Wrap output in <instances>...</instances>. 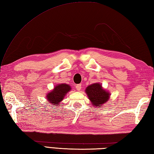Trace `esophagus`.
Segmentation results:
<instances>
[{"mask_svg":"<svg viewBox=\"0 0 154 154\" xmlns=\"http://www.w3.org/2000/svg\"><path fill=\"white\" fill-rule=\"evenodd\" d=\"M75 88H76V89H77V91H79L81 90V88H82V87H81V84L77 85H76V87H75Z\"/></svg>","mask_w":154,"mask_h":154,"instance_id":"34e87169","label":"esophagus"}]
</instances>
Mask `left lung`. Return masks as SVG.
Listing matches in <instances>:
<instances>
[{
  "instance_id": "8db88e82",
  "label": "left lung",
  "mask_w": 154,
  "mask_h": 154,
  "mask_svg": "<svg viewBox=\"0 0 154 154\" xmlns=\"http://www.w3.org/2000/svg\"><path fill=\"white\" fill-rule=\"evenodd\" d=\"M88 99L92 105L98 107L102 106L108 102L110 97V93L103 88L100 84L94 83L88 86L85 90Z\"/></svg>"
}]
</instances>
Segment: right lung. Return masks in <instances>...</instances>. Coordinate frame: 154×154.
Returning <instances> with one entry per match:
<instances>
[{"instance_id":"1","label":"right lung","mask_w":154,"mask_h":154,"mask_svg":"<svg viewBox=\"0 0 154 154\" xmlns=\"http://www.w3.org/2000/svg\"><path fill=\"white\" fill-rule=\"evenodd\" d=\"M71 87L67 84L57 85L52 91L46 94V99L48 100V104L51 103L54 106H59V103L63 100L66 94L71 90Z\"/></svg>"}]
</instances>
